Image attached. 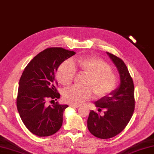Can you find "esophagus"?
Masks as SVG:
<instances>
[{
	"mask_svg": "<svg viewBox=\"0 0 154 154\" xmlns=\"http://www.w3.org/2000/svg\"><path fill=\"white\" fill-rule=\"evenodd\" d=\"M69 106H70V107H72V108H77L79 107V106L75 105V104H70Z\"/></svg>",
	"mask_w": 154,
	"mask_h": 154,
	"instance_id": "esophagus-1",
	"label": "esophagus"
}]
</instances>
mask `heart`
I'll list each match as a JSON object with an SVG mask.
<instances>
[{"label": "heart", "instance_id": "obj_1", "mask_svg": "<svg viewBox=\"0 0 154 154\" xmlns=\"http://www.w3.org/2000/svg\"><path fill=\"white\" fill-rule=\"evenodd\" d=\"M76 71L86 75L85 88L72 87L64 91L63 99L71 104L80 105L93 97L102 98L116 89L118 77L112 66L104 60L96 57H82L74 62L66 60L58 66L57 77L61 84L67 86L73 82Z\"/></svg>", "mask_w": 154, "mask_h": 154}]
</instances>
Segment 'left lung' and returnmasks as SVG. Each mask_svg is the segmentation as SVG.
I'll return each mask as SVG.
<instances>
[{"label": "left lung", "mask_w": 154, "mask_h": 154, "mask_svg": "<svg viewBox=\"0 0 154 154\" xmlns=\"http://www.w3.org/2000/svg\"><path fill=\"white\" fill-rule=\"evenodd\" d=\"M121 76V84L107 96L95 104L98 112L105 110L103 116L91 110L88 119V128L92 135L100 139H110L127 127L135 110L134 83L127 66L121 58L108 52Z\"/></svg>", "instance_id": "obj_1"}]
</instances>
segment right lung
<instances>
[{
    "instance_id": "obj_1",
    "label": "right lung",
    "mask_w": 154,
    "mask_h": 154,
    "mask_svg": "<svg viewBox=\"0 0 154 154\" xmlns=\"http://www.w3.org/2000/svg\"><path fill=\"white\" fill-rule=\"evenodd\" d=\"M75 52L53 47L39 53L25 68L19 80L17 107L22 121L30 132L39 137L52 135L63 124L67 105L56 102L60 97L54 73L63 61Z\"/></svg>"
}]
</instances>
